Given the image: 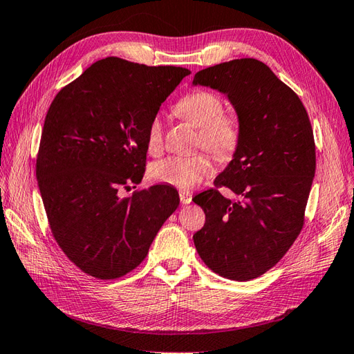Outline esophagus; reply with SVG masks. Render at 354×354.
Segmentation results:
<instances>
[{
    "label": "esophagus",
    "mask_w": 354,
    "mask_h": 354,
    "mask_svg": "<svg viewBox=\"0 0 354 354\" xmlns=\"http://www.w3.org/2000/svg\"><path fill=\"white\" fill-rule=\"evenodd\" d=\"M180 201H181V204H185V205L190 204V203H192V194L187 192V190H181Z\"/></svg>",
    "instance_id": "34e87169"
}]
</instances>
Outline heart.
<instances>
[{"label": "heart", "mask_w": 354, "mask_h": 354, "mask_svg": "<svg viewBox=\"0 0 354 354\" xmlns=\"http://www.w3.org/2000/svg\"><path fill=\"white\" fill-rule=\"evenodd\" d=\"M177 113L190 125L199 129V146L218 158L227 159L234 155L241 137V125L235 114L223 113V101L209 91H194L181 98ZM162 120L155 116L147 128V147L156 153L162 147ZM213 169L212 159L204 153L189 156H169L158 160L151 167L150 176L159 183L190 189L203 181Z\"/></svg>", "instance_id": "obj_1"}]
</instances>
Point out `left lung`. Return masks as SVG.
<instances>
[{
    "label": "left lung",
    "instance_id": "8db88e82",
    "mask_svg": "<svg viewBox=\"0 0 354 354\" xmlns=\"http://www.w3.org/2000/svg\"><path fill=\"white\" fill-rule=\"evenodd\" d=\"M194 84L226 95L241 125L232 160L214 180L240 199L217 189L196 195L205 225L194 243L209 270L247 281L272 268L304 226L316 173L311 123L298 95L253 58L208 66Z\"/></svg>",
    "mask_w": 354,
    "mask_h": 354
}]
</instances>
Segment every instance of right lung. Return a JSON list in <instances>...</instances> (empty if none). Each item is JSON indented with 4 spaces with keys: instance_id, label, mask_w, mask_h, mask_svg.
I'll return each instance as SVG.
<instances>
[{
    "instance_id": "right-lung-1",
    "label": "right lung",
    "mask_w": 354,
    "mask_h": 354,
    "mask_svg": "<svg viewBox=\"0 0 354 354\" xmlns=\"http://www.w3.org/2000/svg\"><path fill=\"white\" fill-rule=\"evenodd\" d=\"M189 74L111 56L62 88L46 114L37 156L46 214L66 257L95 279L137 268L180 204L168 185L120 190L145 176L149 123Z\"/></svg>"
}]
</instances>
